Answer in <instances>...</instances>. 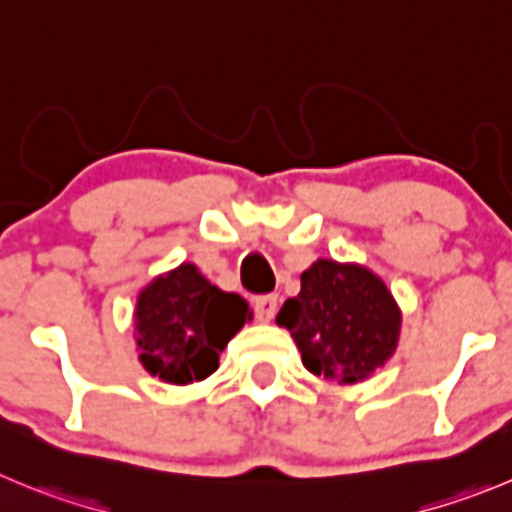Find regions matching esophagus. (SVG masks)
I'll return each instance as SVG.
<instances>
[{
	"instance_id": "esophagus-1",
	"label": "esophagus",
	"mask_w": 512,
	"mask_h": 512,
	"mask_svg": "<svg viewBox=\"0 0 512 512\" xmlns=\"http://www.w3.org/2000/svg\"><path fill=\"white\" fill-rule=\"evenodd\" d=\"M255 313L260 321H272L275 313H278V295H260V298H255Z\"/></svg>"
}]
</instances>
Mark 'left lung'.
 <instances>
[{
  "instance_id": "1",
  "label": "left lung",
  "mask_w": 512,
  "mask_h": 512,
  "mask_svg": "<svg viewBox=\"0 0 512 512\" xmlns=\"http://www.w3.org/2000/svg\"><path fill=\"white\" fill-rule=\"evenodd\" d=\"M278 323L295 338L310 374L356 384L394 356L401 313L379 275L353 262L318 260L300 275V293L285 300Z\"/></svg>"
}]
</instances>
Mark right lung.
Wrapping results in <instances>:
<instances>
[{
    "instance_id": "1",
    "label": "right lung",
    "mask_w": 512,
    "mask_h": 512,
    "mask_svg": "<svg viewBox=\"0 0 512 512\" xmlns=\"http://www.w3.org/2000/svg\"><path fill=\"white\" fill-rule=\"evenodd\" d=\"M252 318L245 298L209 283L184 262L141 290L133 313L143 369L166 384H191L214 374L229 338Z\"/></svg>"
}]
</instances>
